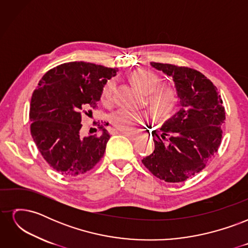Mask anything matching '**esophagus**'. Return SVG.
I'll list each match as a JSON object with an SVG mask.
<instances>
[{
    "label": "esophagus",
    "mask_w": 248,
    "mask_h": 248,
    "mask_svg": "<svg viewBox=\"0 0 248 248\" xmlns=\"http://www.w3.org/2000/svg\"><path fill=\"white\" fill-rule=\"evenodd\" d=\"M123 134H125V136L128 138V139H130V140H137L139 137H140V134L138 133V132H131V131H123L122 132Z\"/></svg>",
    "instance_id": "esophagus-1"
}]
</instances>
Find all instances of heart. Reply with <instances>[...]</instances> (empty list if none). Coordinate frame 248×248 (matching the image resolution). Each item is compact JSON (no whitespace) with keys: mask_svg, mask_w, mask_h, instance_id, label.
<instances>
[{"mask_svg":"<svg viewBox=\"0 0 248 248\" xmlns=\"http://www.w3.org/2000/svg\"><path fill=\"white\" fill-rule=\"evenodd\" d=\"M131 81L140 92L146 94L147 103L156 117L168 118L175 111L179 101L177 90L172 87L159 86V78L150 70L139 69L131 74ZM116 88L115 79H109L102 89L101 100L109 106L114 99ZM150 118L146 111L134 110L130 108H121L111 116V124L118 130L130 131L140 124L145 123Z\"/></svg>","mask_w":248,"mask_h":248,"instance_id":"heart-1","label":"heart"}]
</instances>
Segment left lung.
<instances>
[{
    "instance_id": "1",
    "label": "left lung",
    "mask_w": 248,
    "mask_h": 248,
    "mask_svg": "<svg viewBox=\"0 0 248 248\" xmlns=\"http://www.w3.org/2000/svg\"><path fill=\"white\" fill-rule=\"evenodd\" d=\"M150 64L174 81L180 109L153 131L155 149L141 162L163 181L183 182L200 172L217 152L226 111L217 88L204 74L188 67Z\"/></svg>"
}]
</instances>
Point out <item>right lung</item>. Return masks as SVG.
<instances>
[{"instance_id":"1","label":"right lung","mask_w":248,"mask_h":248,"mask_svg":"<svg viewBox=\"0 0 248 248\" xmlns=\"http://www.w3.org/2000/svg\"><path fill=\"white\" fill-rule=\"evenodd\" d=\"M118 71L86 62L64 63L44 74L34 91L32 138L44 160L62 175L85 174L106 152L109 134L103 125L100 136L80 137L81 112L97 107L103 87Z\"/></svg>"}]
</instances>
